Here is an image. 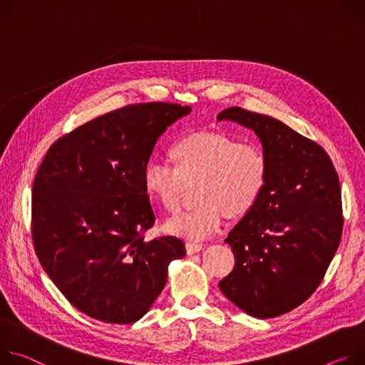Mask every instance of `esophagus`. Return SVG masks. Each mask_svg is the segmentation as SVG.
Wrapping results in <instances>:
<instances>
[{
    "mask_svg": "<svg viewBox=\"0 0 365 365\" xmlns=\"http://www.w3.org/2000/svg\"><path fill=\"white\" fill-rule=\"evenodd\" d=\"M185 250H187L188 255H192V254H197V252H200L201 250H203V245L195 244V242H187Z\"/></svg>",
    "mask_w": 365,
    "mask_h": 365,
    "instance_id": "1",
    "label": "esophagus"
}]
</instances>
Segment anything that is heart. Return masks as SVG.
<instances>
[{"label":"heart","mask_w":365,"mask_h":365,"mask_svg":"<svg viewBox=\"0 0 365 365\" xmlns=\"http://www.w3.org/2000/svg\"><path fill=\"white\" fill-rule=\"evenodd\" d=\"M168 153L173 167L148 162L143 188L165 210L175 212L187 187L198 182L195 198L200 203L165 225L170 233L188 240L215 235L226 213L230 217L248 215L267 187L269 160L258 143H244L225 132H195L175 140Z\"/></svg>","instance_id":"1"}]
</instances>
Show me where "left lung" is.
Here are the masks:
<instances>
[{
    "instance_id": "1",
    "label": "left lung",
    "mask_w": 365,
    "mask_h": 365,
    "mask_svg": "<svg viewBox=\"0 0 365 365\" xmlns=\"http://www.w3.org/2000/svg\"><path fill=\"white\" fill-rule=\"evenodd\" d=\"M217 120L252 129L269 160L259 201L225 240L235 267L219 287L254 317L284 314L314 293L339 247L338 174L325 149L274 117L230 107Z\"/></svg>"
}]
</instances>
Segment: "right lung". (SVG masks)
Returning a JSON list of instances; mask_svg holds the SVG:
<instances>
[{"mask_svg": "<svg viewBox=\"0 0 365 365\" xmlns=\"http://www.w3.org/2000/svg\"><path fill=\"white\" fill-rule=\"evenodd\" d=\"M191 107L140 103L100 115L58 139L31 197L34 251L55 286L87 316L139 320L185 255L175 236L146 240L155 223L143 170L158 138Z\"/></svg>", "mask_w": 365, "mask_h": 365, "instance_id": "obj_1", "label": "right lung"}]
</instances>
